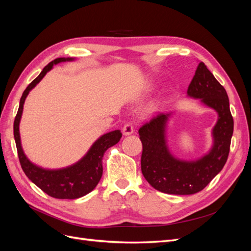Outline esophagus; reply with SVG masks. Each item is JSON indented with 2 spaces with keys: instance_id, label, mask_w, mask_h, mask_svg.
<instances>
[{
  "instance_id": "34e87169",
  "label": "esophagus",
  "mask_w": 251,
  "mask_h": 251,
  "mask_svg": "<svg viewBox=\"0 0 251 251\" xmlns=\"http://www.w3.org/2000/svg\"><path fill=\"white\" fill-rule=\"evenodd\" d=\"M123 133L125 136H128L134 133V127L131 124H126L125 125V126L123 127Z\"/></svg>"
}]
</instances>
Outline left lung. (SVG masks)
I'll list each match as a JSON object with an SVG mask.
<instances>
[{"label": "left lung", "mask_w": 251, "mask_h": 251, "mask_svg": "<svg viewBox=\"0 0 251 251\" xmlns=\"http://www.w3.org/2000/svg\"><path fill=\"white\" fill-rule=\"evenodd\" d=\"M187 96L215 110L218 119L212 127V146L195 160L175 157L166 140V126L172 113H160L139 128L142 142L141 171L149 183L159 192L193 195L206 186L221 172L229 154L233 119L229 100L204 63H199L187 89Z\"/></svg>", "instance_id": "left-lung-1"}]
</instances>
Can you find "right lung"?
<instances>
[{
    "label": "right lung",
    "mask_w": 251,
    "mask_h": 251,
    "mask_svg": "<svg viewBox=\"0 0 251 251\" xmlns=\"http://www.w3.org/2000/svg\"><path fill=\"white\" fill-rule=\"evenodd\" d=\"M74 59L75 58L73 57H58L44 68L39 76L23 92L18 114L13 124L14 140H16L18 155L23 171L44 193L56 199H77L92 192L102 176V157L104 151L109 148L115 146L123 136L120 130L101 135L91 146L85 156L79 159L77 162L63 169H44L30 161L25 155L21 142L20 121L26 97L30 91L44 78L47 72L52 69L53 66L64 62H72Z\"/></svg>",
    "instance_id": "add662e5"
}]
</instances>
